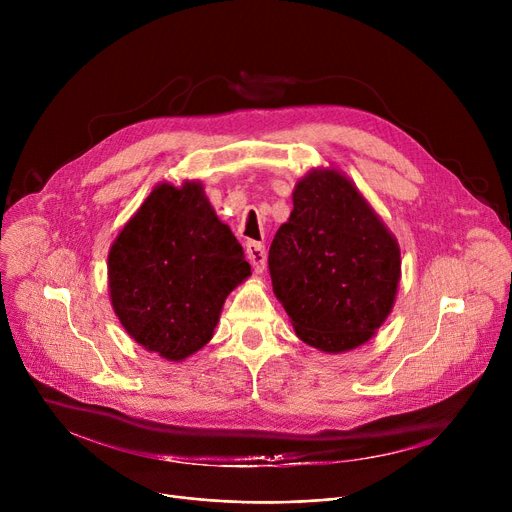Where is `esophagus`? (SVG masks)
<instances>
[{
  "label": "esophagus",
  "mask_w": 512,
  "mask_h": 512,
  "mask_svg": "<svg viewBox=\"0 0 512 512\" xmlns=\"http://www.w3.org/2000/svg\"><path fill=\"white\" fill-rule=\"evenodd\" d=\"M247 259L249 263L253 265V272L255 274H261L265 270V245H261V242H247Z\"/></svg>",
  "instance_id": "1"
}]
</instances>
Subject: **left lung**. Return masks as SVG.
<instances>
[{"instance_id": "obj_1", "label": "left lung", "mask_w": 512, "mask_h": 512, "mask_svg": "<svg viewBox=\"0 0 512 512\" xmlns=\"http://www.w3.org/2000/svg\"><path fill=\"white\" fill-rule=\"evenodd\" d=\"M270 247V274L297 336L326 353L367 342L400 280L394 236L336 170L309 172Z\"/></svg>"}]
</instances>
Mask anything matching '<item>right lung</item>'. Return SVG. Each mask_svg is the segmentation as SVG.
<instances>
[{
    "label": "right lung",
    "mask_w": 512,
    "mask_h": 512,
    "mask_svg": "<svg viewBox=\"0 0 512 512\" xmlns=\"http://www.w3.org/2000/svg\"><path fill=\"white\" fill-rule=\"evenodd\" d=\"M110 292L126 332L168 361L197 353L251 265L203 186L161 184L110 251Z\"/></svg>",
    "instance_id": "right-lung-1"
}]
</instances>
